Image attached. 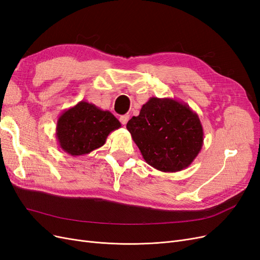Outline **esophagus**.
Returning a JSON list of instances; mask_svg holds the SVG:
<instances>
[{
    "label": "esophagus",
    "instance_id": "1",
    "mask_svg": "<svg viewBox=\"0 0 260 260\" xmlns=\"http://www.w3.org/2000/svg\"><path fill=\"white\" fill-rule=\"evenodd\" d=\"M119 120H120V122H121L122 124H125V123L128 122V120H129V115H123V116H120Z\"/></svg>",
    "mask_w": 260,
    "mask_h": 260
}]
</instances>
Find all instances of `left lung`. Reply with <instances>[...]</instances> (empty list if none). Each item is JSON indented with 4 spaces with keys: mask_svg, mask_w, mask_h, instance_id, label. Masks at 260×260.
<instances>
[{
    "mask_svg": "<svg viewBox=\"0 0 260 260\" xmlns=\"http://www.w3.org/2000/svg\"><path fill=\"white\" fill-rule=\"evenodd\" d=\"M144 160L162 172L187 168L200 154L204 130L199 115L176 99L153 96L127 123Z\"/></svg>",
    "mask_w": 260,
    "mask_h": 260,
    "instance_id": "obj_1",
    "label": "left lung"
}]
</instances>
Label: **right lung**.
Segmentation results:
<instances>
[{"instance_id":"obj_1","label":"right lung","mask_w":260,"mask_h":260,"mask_svg":"<svg viewBox=\"0 0 260 260\" xmlns=\"http://www.w3.org/2000/svg\"><path fill=\"white\" fill-rule=\"evenodd\" d=\"M120 127L109 111L80 101L58 116L56 140L61 151L74 157L83 156L103 146L107 137Z\"/></svg>"}]
</instances>
